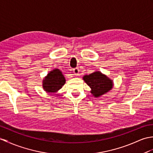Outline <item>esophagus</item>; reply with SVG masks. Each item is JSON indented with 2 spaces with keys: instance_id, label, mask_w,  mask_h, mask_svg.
Segmentation results:
<instances>
[{
  "instance_id": "34e87169",
  "label": "esophagus",
  "mask_w": 153,
  "mask_h": 153,
  "mask_svg": "<svg viewBox=\"0 0 153 153\" xmlns=\"http://www.w3.org/2000/svg\"><path fill=\"white\" fill-rule=\"evenodd\" d=\"M73 75L75 76H79V70L77 68L73 69Z\"/></svg>"
}]
</instances>
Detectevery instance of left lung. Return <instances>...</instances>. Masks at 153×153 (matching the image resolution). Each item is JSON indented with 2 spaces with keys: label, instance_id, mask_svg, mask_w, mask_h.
<instances>
[{
  "label": "left lung",
  "instance_id": "obj_1",
  "mask_svg": "<svg viewBox=\"0 0 153 153\" xmlns=\"http://www.w3.org/2000/svg\"><path fill=\"white\" fill-rule=\"evenodd\" d=\"M83 79L91 88V93L96 98L105 94L113 87V80L100 71H95L89 75L84 76Z\"/></svg>",
  "mask_w": 153,
  "mask_h": 153
}]
</instances>
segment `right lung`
<instances>
[{
  "mask_svg": "<svg viewBox=\"0 0 153 153\" xmlns=\"http://www.w3.org/2000/svg\"><path fill=\"white\" fill-rule=\"evenodd\" d=\"M66 83L62 72L58 68L50 71L42 81V87L48 93H56ZM59 95V94H56Z\"/></svg>",
  "mask_w": 153,
  "mask_h": 153,
  "instance_id": "obj_1",
  "label": "right lung"
}]
</instances>
